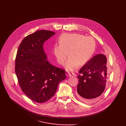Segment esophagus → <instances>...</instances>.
<instances>
[{"label":"esophagus","instance_id":"1","mask_svg":"<svg viewBox=\"0 0 126 126\" xmlns=\"http://www.w3.org/2000/svg\"><path fill=\"white\" fill-rule=\"evenodd\" d=\"M68 77H76V75L73 72H71V73H69L68 75Z\"/></svg>","mask_w":126,"mask_h":126}]
</instances>
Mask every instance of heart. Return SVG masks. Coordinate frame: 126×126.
<instances>
[{
    "mask_svg": "<svg viewBox=\"0 0 126 126\" xmlns=\"http://www.w3.org/2000/svg\"><path fill=\"white\" fill-rule=\"evenodd\" d=\"M59 43L54 46V54L58 62L63 65L69 52L70 56L65 65L67 71L74 70L78 65L81 66L86 63L95 48L93 38L77 33L63 34L59 39Z\"/></svg>",
    "mask_w": 126,
    "mask_h": 126,
    "instance_id": "1",
    "label": "heart"
}]
</instances>
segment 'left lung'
<instances>
[{
    "label": "left lung",
    "mask_w": 126,
    "mask_h": 126,
    "mask_svg": "<svg viewBox=\"0 0 126 126\" xmlns=\"http://www.w3.org/2000/svg\"><path fill=\"white\" fill-rule=\"evenodd\" d=\"M107 58L103 54L95 55L79 71L77 96L84 102L95 101L104 92L108 74Z\"/></svg>",
    "instance_id": "1"
}]
</instances>
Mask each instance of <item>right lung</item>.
Here are the masks:
<instances>
[{"label":"right lung","mask_w":126,"mask_h":126,"mask_svg":"<svg viewBox=\"0 0 126 126\" xmlns=\"http://www.w3.org/2000/svg\"><path fill=\"white\" fill-rule=\"evenodd\" d=\"M55 32L39 30L25 37L15 60V73L22 91L31 100L44 103L54 96L66 78L65 71L51 64L43 49L44 42Z\"/></svg>","instance_id":"obj_1"}]
</instances>
